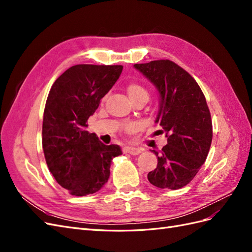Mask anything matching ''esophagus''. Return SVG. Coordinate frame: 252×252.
I'll return each mask as SVG.
<instances>
[{"mask_svg":"<svg viewBox=\"0 0 252 252\" xmlns=\"http://www.w3.org/2000/svg\"><path fill=\"white\" fill-rule=\"evenodd\" d=\"M123 151L125 152V154H130L132 156H136L141 154V149L136 148V147H131V146H127V147H124L123 148Z\"/></svg>","mask_w":252,"mask_h":252,"instance_id":"34e87169","label":"esophagus"}]
</instances>
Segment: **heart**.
Wrapping results in <instances>:
<instances>
[{"instance_id": "heart-1", "label": "heart", "mask_w": 252, "mask_h": 252, "mask_svg": "<svg viewBox=\"0 0 252 252\" xmlns=\"http://www.w3.org/2000/svg\"><path fill=\"white\" fill-rule=\"evenodd\" d=\"M127 93L130 96V98L132 100V102H136V101H145L147 102L149 98V91L148 89L145 87L143 84L138 83V82H132L130 84H128L127 86ZM135 129V125L128 123L124 126V130L128 133H131L134 131Z\"/></svg>"}]
</instances>
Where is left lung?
<instances>
[{"instance_id": "left-lung-1", "label": "left lung", "mask_w": 252, "mask_h": 252, "mask_svg": "<svg viewBox=\"0 0 252 252\" xmlns=\"http://www.w3.org/2000/svg\"><path fill=\"white\" fill-rule=\"evenodd\" d=\"M158 88L161 105L156 120L165 133L167 145L159 151L148 181L162 189H180L192 181L206 158L212 141V121L199 84L170 60L134 64Z\"/></svg>"}]
</instances>
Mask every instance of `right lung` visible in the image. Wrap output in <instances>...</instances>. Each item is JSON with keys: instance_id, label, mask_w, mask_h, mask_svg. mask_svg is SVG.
I'll list each match as a JSON object with an SVG mask.
<instances>
[{"instance_id": "obj_1", "label": "right lung", "mask_w": 252, "mask_h": 252, "mask_svg": "<svg viewBox=\"0 0 252 252\" xmlns=\"http://www.w3.org/2000/svg\"><path fill=\"white\" fill-rule=\"evenodd\" d=\"M123 70L122 65H74L53 83L44 109L42 145L48 169L72 195L98 191L110 175L118 145L89 133L87 121Z\"/></svg>"}]
</instances>
